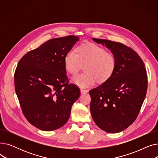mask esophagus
<instances>
[{
  "label": "esophagus",
  "mask_w": 158,
  "mask_h": 158,
  "mask_svg": "<svg viewBox=\"0 0 158 158\" xmlns=\"http://www.w3.org/2000/svg\"><path fill=\"white\" fill-rule=\"evenodd\" d=\"M88 92V89H81V93L82 94H87Z\"/></svg>",
  "instance_id": "34e87169"
}]
</instances>
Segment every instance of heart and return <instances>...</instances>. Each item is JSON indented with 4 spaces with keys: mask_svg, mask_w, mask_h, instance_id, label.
I'll return each instance as SVG.
<instances>
[{
    "mask_svg": "<svg viewBox=\"0 0 158 158\" xmlns=\"http://www.w3.org/2000/svg\"><path fill=\"white\" fill-rule=\"evenodd\" d=\"M66 70L76 74L85 64L84 72L72 77V81L81 87L94 85L97 81L102 83L113 74L117 60L113 54L97 44L89 43L79 46L76 52L70 51L64 58Z\"/></svg>",
    "mask_w": 158,
    "mask_h": 158,
    "instance_id": "1",
    "label": "heart"
}]
</instances>
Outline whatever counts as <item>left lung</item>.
<instances>
[{
	"mask_svg": "<svg viewBox=\"0 0 158 158\" xmlns=\"http://www.w3.org/2000/svg\"><path fill=\"white\" fill-rule=\"evenodd\" d=\"M92 40L110 49L117 64L108 80L89 92L91 114L99 128L117 133L131 126L140 111L147 90L146 69L131 47L108 40Z\"/></svg>",
	"mask_w": 158,
	"mask_h": 158,
	"instance_id": "8db88e82",
	"label": "left lung"
}]
</instances>
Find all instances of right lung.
Segmentation results:
<instances>
[{
    "mask_svg": "<svg viewBox=\"0 0 158 158\" xmlns=\"http://www.w3.org/2000/svg\"><path fill=\"white\" fill-rule=\"evenodd\" d=\"M79 40L73 35L49 40L25 54L16 66L15 88L22 113L40 130L63 126L81 95L79 88L69 82L64 64L66 54Z\"/></svg>",
    "mask_w": 158,
    "mask_h": 158,
    "instance_id": "right-lung-1",
    "label": "right lung"
}]
</instances>
